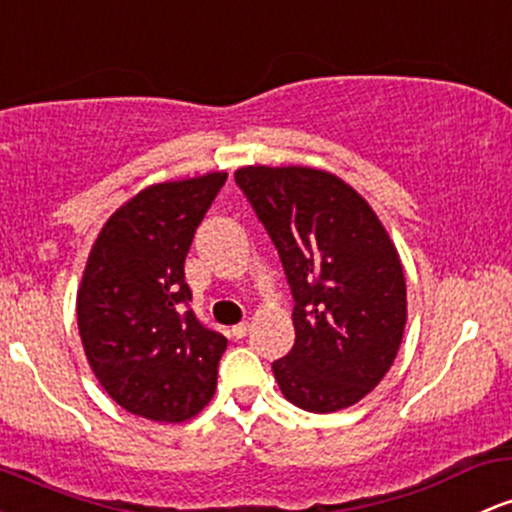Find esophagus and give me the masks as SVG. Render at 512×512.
<instances>
[{"mask_svg":"<svg viewBox=\"0 0 512 512\" xmlns=\"http://www.w3.org/2000/svg\"><path fill=\"white\" fill-rule=\"evenodd\" d=\"M247 330H250V323H238V325H233V328H230V333H233V338H245L247 335Z\"/></svg>","mask_w":512,"mask_h":512,"instance_id":"obj_1","label":"esophagus"}]
</instances>
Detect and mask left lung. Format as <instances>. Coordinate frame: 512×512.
<instances>
[{
  "label": "left lung",
  "instance_id": "left-lung-1",
  "mask_svg": "<svg viewBox=\"0 0 512 512\" xmlns=\"http://www.w3.org/2000/svg\"><path fill=\"white\" fill-rule=\"evenodd\" d=\"M279 250L294 294L296 342L272 364L286 401L308 413L355 406L384 379L408 318L396 245L338 174L247 165L235 172Z\"/></svg>",
  "mask_w": 512,
  "mask_h": 512
}]
</instances>
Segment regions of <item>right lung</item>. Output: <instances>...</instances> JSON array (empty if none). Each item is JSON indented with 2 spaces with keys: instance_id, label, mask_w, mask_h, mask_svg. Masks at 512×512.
<instances>
[{
  "instance_id": "obj_1",
  "label": "right lung",
  "mask_w": 512,
  "mask_h": 512,
  "mask_svg": "<svg viewBox=\"0 0 512 512\" xmlns=\"http://www.w3.org/2000/svg\"><path fill=\"white\" fill-rule=\"evenodd\" d=\"M228 172L150 184L99 230L77 289L89 367L128 413L184 423L213 398L228 340L179 303L192 301L184 260Z\"/></svg>"
}]
</instances>
